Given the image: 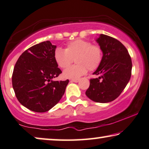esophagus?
I'll list each match as a JSON object with an SVG mask.
<instances>
[{
	"instance_id": "34e87169",
	"label": "esophagus",
	"mask_w": 149,
	"mask_h": 149,
	"mask_svg": "<svg viewBox=\"0 0 149 149\" xmlns=\"http://www.w3.org/2000/svg\"><path fill=\"white\" fill-rule=\"evenodd\" d=\"M71 82H79V80H71Z\"/></svg>"
}]
</instances>
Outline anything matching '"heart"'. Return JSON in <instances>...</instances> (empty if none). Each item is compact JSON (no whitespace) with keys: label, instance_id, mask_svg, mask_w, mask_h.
I'll list each match as a JSON object with an SVG mask.
<instances>
[{"label":"heart","instance_id":"heart-1","mask_svg":"<svg viewBox=\"0 0 149 149\" xmlns=\"http://www.w3.org/2000/svg\"><path fill=\"white\" fill-rule=\"evenodd\" d=\"M103 58V51L100 45H93L90 41L76 39L67 43L65 49H55L54 58L57 65L62 69L68 67L75 60L76 65L65 69L63 78L78 80L87 72L97 68Z\"/></svg>","mask_w":149,"mask_h":149}]
</instances>
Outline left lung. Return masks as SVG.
Listing matches in <instances>:
<instances>
[{
    "label": "left lung",
    "mask_w": 149,
    "mask_h": 149,
    "mask_svg": "<svg viewBox=\"0 0 149 149\" xmlns=\"http://www.w3.org/2000/svg\"><path fill=\"white\" fill-rule=\"evenodd\" d=\"M103 51L100 65L91 79L86 95L93 102L108 103L116 100L128 84L132 63L126 47L117 39L101 34L96 39Z\"/></svg>",
    "instance_id": "1"
}]
</instances>
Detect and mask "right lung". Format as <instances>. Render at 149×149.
Here are the masks:
<instances>
[{
    "label": "right lung",
    "instance_id": "right-lung-1",
    "mask_svg": "<svg viewBox=\"0 0 149 149\" xmlns=\"http://www.w3.org/2000/svg\"><path fill=\"white\" fill-rule=\"evenodd\" d=\"M56 45L41 42L24 52L15 63L12 85L19 102L30 110L45 112L58 104L69 80L54 81L62 73L54 58Z\"/></svg>",
    "mask_w": 149,
    "mask_h": 149
}]
</instances>
